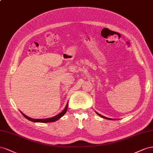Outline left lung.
I'll use <instances>...</instances> for the list:
<instances>
[{
    "instance_id": "left-lung-1",
    "label": "left lung",
    "mask_w": 153,
    "mask_h": 153,
    "mask_svg": "<svg viewBox=\"0 0 153 153\" xmlns=\"http://www.w3.org/2000/svg\"><path fill=\"white\" fill-rule=\"evenodd\" d=\"M96 112V111H95ZM96 113H97V114L98 115H99L100 117H102L103 119H108V120H115V119H110V118H108V117H104V116H102V115H101V114H99V113H98L97 112H96Z\"/></svg>"
}]
</instances>
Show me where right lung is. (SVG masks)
Returning a JSON list of instances; mask_svg holds the SVG:
<instances>
[{"instance_id": "add662e5", "label": "right lung", "mask_w": 153, "mask_h": 153, "mask_svg": "<svg viewBox=\"0 0 153 153\" xmlns=\"http://www.w3.org/2000/svg\"><path fill=\"white\" fill-rule=\"evenodd\" d=\"M67 109H68V102L67 103V105L65 106L64 110L61 112L60 113H59L58 115H56L53 117H51V118H48V119H33V118H30L29 117H27V115H25V114L20 111L22 114L23 115V116L25 118V119H27V120H30V121H32L33 123H52V122H54L58 120V119H59L61 117H63L65 113H66L67 111Z\"/></svg>"}]
</instances>
